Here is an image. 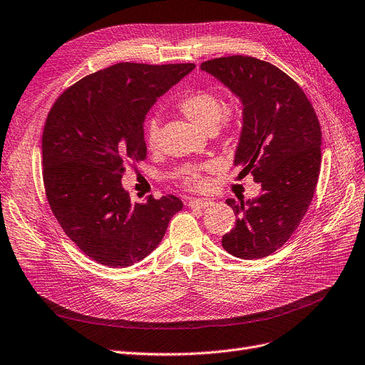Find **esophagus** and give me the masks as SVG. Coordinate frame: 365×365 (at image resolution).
<instances>
[{
	"instance_id": "34e87169",
	"label": "esophagus",
	"mask_w": 365,
	"mask_h": 365,
	"mask_svg": "<svg viewBox=\"0 0 365 365\" xmlns=\"http://www.w3.org/2000/svg\"><path fill=\"white\" fill-rule=\"evenodd\" d=\"M211 205H214L211 199H192L188 202V207L190 208H208Z\"/></svg>"
}]
</instances>
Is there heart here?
Returning a JSON list of instances; mask_svg holds the SVG:
<instances>
[{
  "mask_svg": "<svg viewBox=\"0 0 365 365\" xmlns=\"http://www.w3.org/2000/svg\"><path fill=\"white\" fill-rule=\"evenodd\" d=\"M178 109L187 120L208 130V132L220 130L223 135H232L238 125L237 115L225 110L223 98L212 90H197L188 93L178 101ZM158 132V121L155 118L148 120L147 125H145V140H147L148 148L153 150L157 147ZM217 166L218 165L215 162H211L200 168L190 169L185 177V182L193 188H197V190H202L208 185L207 173L215 170Z\"/></svg>",
  "mask_w": 365,
  "mask_h": 365,
  "instance_id": "heart-1",
  "label": "heart"
}]
</instances>
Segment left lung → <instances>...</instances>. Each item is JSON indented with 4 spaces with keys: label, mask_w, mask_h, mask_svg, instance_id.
Instances as JSON below:
<instances>
[{
    "label": "left lung",
    "mask_w": 365,
    "mask_h": 365,
    "mask_svg": "<svg viewBox=\"0 0 365 365\" xmlns=\"http://www.w3.org/2000/svg\"><path fill=\"white\" fill-rule=\"evenodd\" d=\"M242 103V130L233 165L252 173L262 193L226 203L237 218L222 238L240 259L265 257L292 237L313 199L320 172L322 132L301 86L271 63L232 55L200 64Z\"/></svg>",
    "instance_id": "obj_1"
}]
</instances>
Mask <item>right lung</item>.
<instances>
[{
  "mask_svg": "<svg viewBox=\"0 0 365 365\" xmlns=\"http://www.w3.org/2000/svg\"><path fill=\"white\" fill-rule=\"evenodd\" d=\"M193 68L113 64L71 85L48 113L41 138L48 202L66 235L101 265L138 264L182 210L173 195L133 202L121 178L128 163L147 158L148 110Z\"/></svg>",
  "mask_w": 365,
  "mask_h": 365,
  "instance_id": "1",
  "label": "right lung"
}]
</instances>
